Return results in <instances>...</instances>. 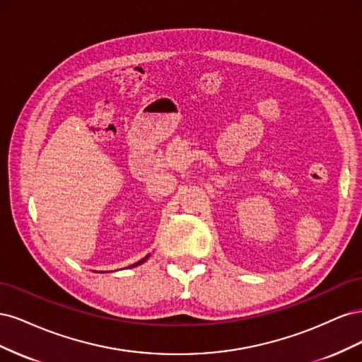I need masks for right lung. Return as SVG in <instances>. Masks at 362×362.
Instances as JSON below:
<instances>
[{
	"instance_id": "add662e5",
	"label": "right lung",
	"mask_w": 362,
	"mask_h": 362,
	"mask_svg": "<svg viewBox=\"0 0 362 362\" xmlns=\"http://www.w3.org/2000/svg\"><path fill=\"white\" fill-rule=\"evenodd\" d=\"M146 258H148V257H145V258H144V259H140V261H137V262H136V264H133V266H131V267H136V266H139V264H141V262H145V259H146Z\"/></svg>"
}]
</instances>
